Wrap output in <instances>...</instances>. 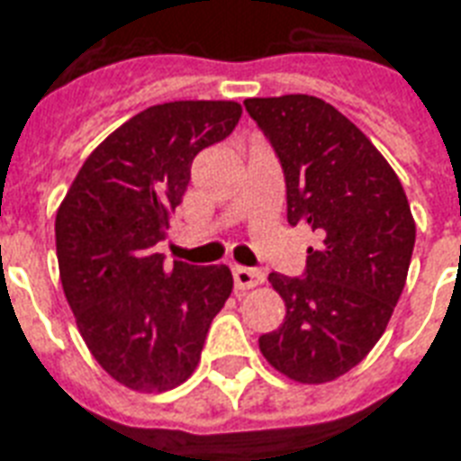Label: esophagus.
Masks as SVG:
<instances>
[{
  "instance_id": "obj_1",
  "label": "esophagus",
  "mask_w": 461,
  "mask_h": 461,
  "mask_svg": "<svg viewBox=\"0 0 461 461\" xmlns=\"http://www.w3.org/2000/svg\"><path fill=\"white\" fill-rule=\"evenodd\" d=\"M231 275H234V287L237 289H253L263 285L266 275L258 273V270H251V267H231Z\"/></svg>"
}]
</instances>
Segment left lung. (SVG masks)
<instances>
[{"mask_svg": "<svg viewBox=\"0 0 461 461\" xmlns=\"http://www.w3.org/2000/svg\"><path fill=\"white\" fill-rule=\"evenodd\" d=\"M244 104L280 158L289 224L321 237L303 277H267L287 315L258 347L282 375L321 385L361 364L385 332L407 282L414 217L393 167L332 104L313 95Z\"/></svg>", "mask_w": 461, "mask_h": 461, "instance_id": "8db88e82", "label": "left lung"}]
</instances>
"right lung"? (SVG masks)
<instances>
[{"mask_svg":"<svg viewBox=\"0 0 461 461\" xmlns=\"http://www.w3.org/2000/svg\"><path fill=\"white\" fill-rule=\"evenodd\" d=\"M241 104H153L88 155L57 210V258L83 342L136 393L181 385L201 361L210 322L230 299L227 266L165 267L158 244L203 148L234 131Z\"/></svg>","mask_w":461,"mask_h":461,"instance_id":"right-lung-1","label":"right lung"}]
</instances>
